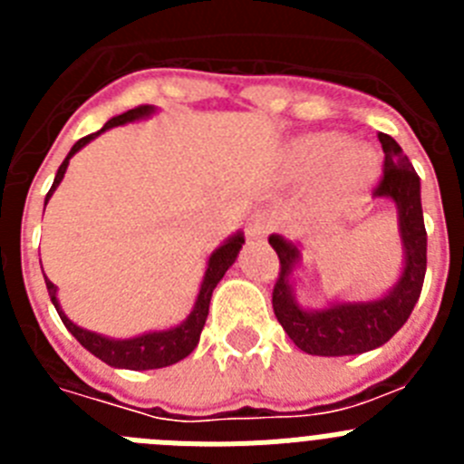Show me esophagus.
Listing matches in <instances>:
<instances>
[{
	"instance_id": "esophagus-1",
	"label": "esophagus",
	"mask_w": 464,
	"mask_h": 464,
	"mask_svg": "<svg viewBox=\"0 0 464 464\" xmlns=\"http://www.w3.org/2000/svg\"><path fill=\"white\" fill-rule=\"evenodd\" d=\"M269 225H272V218H269L267 211H256L248 218V223H246V235H248V239L251 241H260L267 237L269 232Z\"/></svg>"
}]
</instances>
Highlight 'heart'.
<instances>
[{"mask_svg":"<svg viewBox=\"0 0 464 464\" xmlns=\"http://www.w3.org/2000/svg\"><path fill=\"white\" fill-rule=\"evenodd\" d=\"M290 165L299 179L327 171V188L337 197H355L374 181L376 155L364 146H348L342 134H309L290 150Z\"/></svg>","mask_w":464,"mask_h":464,"instance_id":"obj_1","label":"heart"}]
</instances>
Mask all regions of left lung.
<instances>
[{"mask_svg":"<svg viewBox=\"0 0 464 464\" xmlns=\"http://www.w3.org/2000/svg\"><path fill=\"white\" fill-rule=\"evenodd\" d=\"M383 176L374 197H388L397 207L400 239L404 248V269L388 295L370 302H337L327 309H302L293 297L290 274L299 262V248L293 241L272 235L269 244L276 251L281 272L274 283L272 306L283 330L297 348L309 355H358L383 346L400 330L416 306L428 267V232L420 207V179L392 137L381 132Z\"/></svg>","mask_w":464,"mask_h":464,"instance_id":"obj_1","label":"left lung"}]
</instances>
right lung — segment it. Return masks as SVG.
<instances>
[{"instance_id":"add662e5","label":"right lung","mask_w":464,"mask_h":464,"mask_svg":"<svg viewBox=\"0 0 464 464\" xmlns=\"http://www.w3.org/2000/svg\"><path fill=\"white\" fill-rule=\"evenodd\" d=\"M153 111L155 106L150 104H141L137 106V109L125 111V113H121V116L111 118V121L102 127L100 132L88 134V137L79 139V141L73 143L69 155L64 158L60 169H57L53 188L46 195V204L48 199H51L53 192H55V188L60 186V181L64 179L69 160L79 153L85 143L92 141L94 137H100L102 132H106V130H111V127L149 118ZM241 244H244V235L237 232L235 237H229L223 246H218V248L211 253V257H208L207 262V272H204L202 288H199V295H197L195 299V306H192L190 315H188L181 325L169 327V330H160V332H146V334H139V337H132V339H109L97 334V332L83 330V327H79L76 323H72L67 315H64L63 306H60V302H57V285L51 281V278H46V288H48V295H51V302L55 304L57 314H60V318H63L64 327L72 332L81 346L88 348L94 358H100L102 362L111 364V367H118V370H160V367H169V364L188 358V355L195 351V346L199 343V334H202L204 330V323H207L213 288L218 285V281L225 276V272L235 265L237 256H239L241 251Z\"/></svg>"}]
</instances>
